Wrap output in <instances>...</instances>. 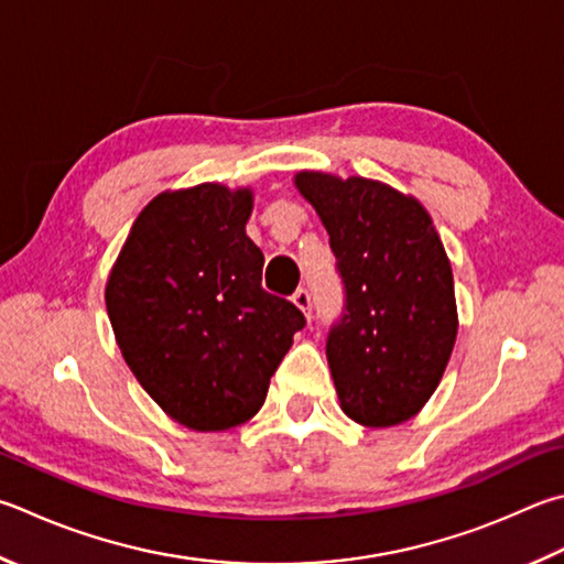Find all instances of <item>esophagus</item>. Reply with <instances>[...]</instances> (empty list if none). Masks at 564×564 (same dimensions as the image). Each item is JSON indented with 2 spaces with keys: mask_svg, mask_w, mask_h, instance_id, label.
Segmentation results:
<instances>
[{
  "mask_svg": "<svg viewBox=\"0 0 564 564\" xmlns=\"http://www.w3.org/2000/svg\"><path fill=\"white\" fill-rule=\"evenodd\" d=\"M293 303L299 305V308L311 317V311H313V299H311V291H305V289H299L293 293Z\"/></svg>",
  "mask_w": 564,
  "mask_h": 564,
  "instance_id": "obj_1",
  "label": "esophagus"
}]
</instances>
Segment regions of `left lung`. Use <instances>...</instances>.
I'll use <instances>...</instances> for the list:
<instances>
[{"instance_id": "obj_1", "label": "left lung", "mask_w": 564, "mask_h": 564, "mask_svg": "<svg viewBox=\"0 0 564 564\" xmlns=\"http://www.w3.org/2000/svg\"><path fill=\"white\" fill-rule=\"evenodd\" d=\"M295 187L330 234L345 305L327 333L343 412L394 426L422 409L452 357L454 273L426 209L389 184L299 172Z\"/></svg>"}]
</instances>
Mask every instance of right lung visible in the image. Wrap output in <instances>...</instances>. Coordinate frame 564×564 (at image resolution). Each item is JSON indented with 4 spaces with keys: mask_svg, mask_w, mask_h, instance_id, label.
Wrapping results in <instances>:
<instances>
[{
    "mask_svg": "<svg viewBox=\"0 0 564 564\" xmlns=\"http://www.w3.org/2000/svg\"><path fill=\"white\" fill-rule=\"evenodd\" d=\"M251 189L204 182L162 192L132 224L108 275L106 308L142 389L182 426L224 432L259 412L305 325L261 289L247 237Z\"/></svg>",
    "mask_w": 564,
    "mask_h": 564,
    "instance_id": "right-lung-1",
    "label": "right lung"
}]
</instances>
